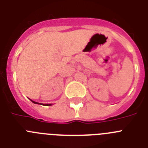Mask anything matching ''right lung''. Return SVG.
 <instances>
[{"instance_id":"obj_1","label":"right lung","mask_w":148,"mask_h":148,"mask_svg":"<svg viewBox=\"0 0 148 148\" xmlns=\"http://www.w3.org/2000/svg\"><path fill=\"white\" fill-rule=\"evenodd\" d=\"M31 101H32V100H31ZM32 101L34 103V104H39V103L35 102V101ZM44 105H46V106H50L51 104H44Z\"/></svg>"}]
</instances>
